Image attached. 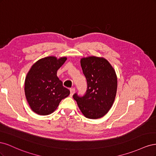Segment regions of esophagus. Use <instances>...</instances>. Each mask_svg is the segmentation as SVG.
Instances as JSON below:
<instances>
[{"label": "esophagus", "instance_id": "esophagus-1", "mask_svg": "<svg viewBox=\"0 0 156 156\" xmlns=\"http://www.w3.org/2000/svg\"><path fill=\"white\" fill-rule=\"evenodd\" d=\"M69 90H70V96H72L74 92H75V88H70Z\"/></svg>", "mask_w": 156, "mask_h": 156}]
</instances>
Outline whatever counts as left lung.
<instances>
[{"instance_id":"left-lung-1","label":"left lung","mask_w":156,"mask_h":156,"mask_svg":"<svg viewBox=\"0 0 156 156\" xmlns=\"http://www.w3.org/2000/svg\"><path fill=\"white\" fill-rule=\"evenodd\" d=\"M87 88L83 96L75 93L74 100L84 116L97 119L110 110L116 94L117 77L115 69L103 58L90 56L81 60Z\"/></svg>"}]
</instances>
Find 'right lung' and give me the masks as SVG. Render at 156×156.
I'll return each mask as SVG.
<instances>
[{"label": "right lung", "mask_w": 156, "mask_h": 156, "mask_svg": "<svg viewBox=\"0 0 156 156\" xmlns=\"http://www.w3.org/2000/svg\"><path fill=\"white\" fill-rule=\"evenodd\" d=\"M55 56L41 58L33 64L25 79V92L31 109L40 115L54 112L60 102L69 96V90L63 87L56 75L57 70L66 60Z\"/></svg>", "instance_id": "obj_1"}]
</instances>
